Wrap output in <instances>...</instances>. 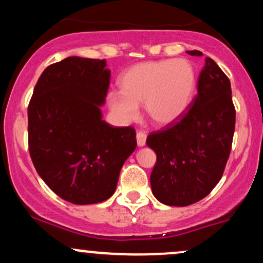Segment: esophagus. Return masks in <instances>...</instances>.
Returning <instances> with one entry per match:
<instances>
[{
  "label": "esophagus",
  "instance_id": "obj_1",
  "mask_svg": "<svg viewBox=\"0 0 263 263\" xmlns=\"http://www.w3.org/2000/svg\"><path fill=\"white\" fill-rule=\"evenodd\" d=\"M136 138H137V144L140 147H143L146 144V140H147V135L144 131H138L137 135H136Z\"/></svg>",
  "mask_w": 263,
  "mask_h": 263
}]
</instances>
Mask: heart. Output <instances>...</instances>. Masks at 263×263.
<instances>
[{
	"label": "heart",
	"instance_id": "heart-1",
	"mask_svg": "<svg viewBox=\"0 0 263 263\" xmlns=\"http://www.w3.org/2000/svg\"><path fill=\"white\" fill-rule=\"evenodd\" d=\"M197 73L186 59H162L129 66L120 78L121 91H111L107 104L125 122L138 117L144 104L147 116L158 126L174 123L188 110L197 90Z\"/></svg>",
	"mask_w": 263,
	"mask_h": 263
}]
</instances>
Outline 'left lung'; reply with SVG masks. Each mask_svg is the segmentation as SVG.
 <instances>
[{
    "instance_id": "obj_1",
    "label": "left lung",
    "mask_w": 263,
    "mask_h": 263,
    "mask_svg": "<svg viewBox=\"0 0 263 263\" xmlns=\"http://www.w3.org/2000/svg\"><path fill=\"white\" fill-rule=\"evenodd\" d=\"M186 53L203 55L199 50ZM235 119L230 80L213 59L205 58L189 110L147 137V146L157 155L151 186L161 203L186 206L214 189L230 156Z\"/></svg>"
}]
</instances>
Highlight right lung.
<instances>
[{
    "label": "right lung",
    "instance_id": "obj_1",
    "mask_svg": "<svg viewBox=\"0 0 263 263\" xmlns=\"http://www.w3.org/2000/svg\"><path fill=\"white\" fill-rule=\"evenodd\" d=\"M105 59L69 57L44 69L28 105V147L35 171L69 203L96 204L114 194L136 149L132 126L101 119L110 85Z\"/></svg>",
    "mask_w": 263,
    "mask_h": 263
}]
</instances>
